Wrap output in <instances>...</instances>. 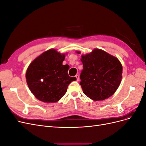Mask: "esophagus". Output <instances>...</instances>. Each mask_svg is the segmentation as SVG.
<instances>
[{
	"label": "esophagus",
	"instance_id": "34e87169",
	"mask_svg": "<svg viewBox=\"0 0 146 146\" xmlns=\"http://www.w3.org/2000/svg\"><path fill=\"white\" fill-rule=\"evenodd\" d=\"M76 78H77V82L79 81V76H78V75H76Z\"/></svg>",
	"mask_w": 146,
	"mask_h": 146
}]
</instances>
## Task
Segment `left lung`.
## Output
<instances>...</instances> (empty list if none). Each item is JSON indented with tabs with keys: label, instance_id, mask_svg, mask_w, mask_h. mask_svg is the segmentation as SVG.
<instances>
[{
	"label": "left lung",
	"instance_id": "1",
	"mask_svg": "<svg viewBox=\"0 0 146 146\" xmlns=\"http://www.w3.org/2000/svg\"><path fill=\"white\" fill-rule=\"evenodd\" d=\"M80 54V51H76ZM83 69L80 75L83 93L94 101L104 100L114 94L122 80V66L116 57L94 48L82 55Z\"/></svg>",
	"mask_w": 146,
	"mask_h": 146
}]
</instances>
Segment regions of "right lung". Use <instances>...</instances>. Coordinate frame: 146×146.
<instances>
[{
  "instance_id": "add662e5",
  "label": "right lung",
  "mask_w": 146,
  "mask_h": 146,
  "mask_svg": "<svg viewBox=\"0 0 146 146\" xmlns=\"http://www.w3.org/2000/svg\"><path fill=\"white\" fill-rule=\"evenodd\" d=\"M66 54L50 48L30 64L25 74L30 90L39 100L55 103L66 94L69 83L76 80L68 74L69 66L63 65Z\"/></svg>"
}]
</instances>
